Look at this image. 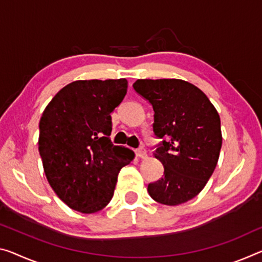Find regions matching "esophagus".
<instances>
[{
	"label": "esophagus",
	"mask_w": 262,
	"mask_h": 262,
	"mask_svg": "<svg viewBox=\"0 0 262 262\" xmlns=\"http://www.w3.org/2000/svg\"><path fill=\"white\" fill-rule=\"evenodd\" d=\"M136 154H137V156H138V157H139V158H142V159H144V158H146V157H147V154H146V150H145V148H144V147H139V148H137Z\"/></svg>",
	"instance_id": "esophagus-1"
}]
</instances>
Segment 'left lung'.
Instances as JSON below:
<instances>
[{
  "label": "left lung",
  "mask_w": 262,
  "mask_h": 262,
  "mask_svg": "<svg viewBox=\"0 0 262 262\" xmlns=\"http://www.w3.org/2000/svg\"><path fill=\"white\" fill-rule=\"evenodd\" d=\"M134 89L154 107V132L164 139L154 154L164 176L148 184V194L168 206L186 203L201 192L218 163V111L199 88L183 79H137Z\"/></svg>",
  "instance_id": "1"
}]
</instances>
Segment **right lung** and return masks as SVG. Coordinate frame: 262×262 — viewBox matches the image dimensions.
Listing matches in <instances>:
<instances>
[{
  "instance_id": "1",
  "label": "right lung",
  "mask_w": 262,
  "mask_h": 262,
  "mask_svg": "<svg viewBox=\"0 0 262 262\" xmlns=\"http://www.w3.org/2000/svg\"><path fill=\"white\" fill-rule=\"evenodd\" d=\"M127 80H75L59 90L39 120L38 151L46 177L72 210L95 213L114 196L120 168L135 154L111 143V112Z\"/></svg>"
}]
</instances>
